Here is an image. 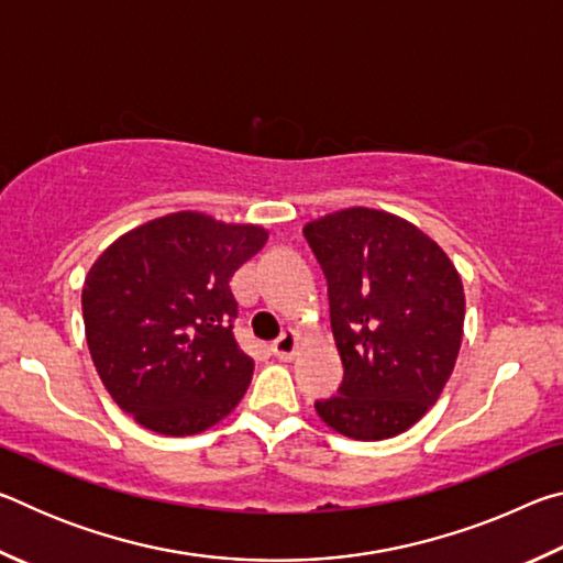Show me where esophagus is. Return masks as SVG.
Returning a JSON list of instances; mask_svg holds the SVG:
<instances>
[{"mask_svg": "<svg viewBox=\"0 0 563 563\" xmlns=\"http://www.w3.org/2000/svg\"><path fill=\"white\" fill-rule=\"evenodd\" d=\"M271 350H273V355L278 357V360H292L295 350H298V332L285 330L283 335L273 342Z\"/></svg>", "mask_w": 563, "mask_h": 563, "instance_id": "esophagus-1", "label": "esophagus"}]
</instances>
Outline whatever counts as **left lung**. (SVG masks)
<instances>
[{
  "label": "left lung",
  "mask_w": 563,
  "mask_h": 563,
  "mask_svg": "<svg viewBox=\"0 0 563 563\" xmlns=\"http://www.w3.org/2000/svg\"><path fill=\"white\" fill-rule=\"evenodd\" d=\"M302 235L325 273L345 367L338 395L316 402L320 419L362 442L409 430L440 399L460 355V273L417 225L373 208L318 218Z\"/></svg>",
  "instance_id": "obj_1"
}]
</instances>
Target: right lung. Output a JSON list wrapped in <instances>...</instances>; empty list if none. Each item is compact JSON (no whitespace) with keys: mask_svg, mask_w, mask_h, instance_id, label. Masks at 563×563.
Listing matches in <instances>:
<instances>
[{"mask_svg":"<svg viewBox=\"0 0 563 563\" xmlns=\"http://www.w3.org/2000/svg\"><path fill=\"white\" fill-rule=\"evenodd\" d=\"M261 225L170 213L113 241L84 280L87 342L103 387L141 427L188 437L241 402L255 362L233 335L231 278Z\"/></svg>","mask_w":563,"mask_h":563,"instance_id":"right-lung-1","label":"right lung"}]
</instances>
